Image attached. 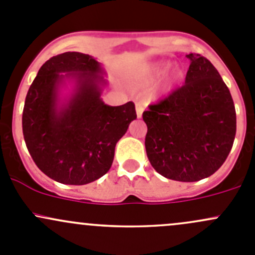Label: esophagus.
Masks as SVG:
<instances>
[{
    "label": "esophagus",
    "mask_w": 255,
    "mask_h": 255,
    "mask_svg": "<svg viewBox=\"0 0 255 255\" xmlns=\"http://www.w3.org/2000/svg\"><path fill=\"white\" fill-rule=\"evenodd\" d=\"M143 111H144V106H143V105L139 104V102H138V104H135V112H137V117L138 118L142 117Z\"/></svg>",
    "instance_id": "obj_1"
}]
</instances>
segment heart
Wrapping results in <instances>:
<instances>
[{"label":"heart","mask_w":255,"mask_h":255,"mask_svg":"<svg viewBox=\"0 0 255 255\" xmlns=\"http://www.w3.org/2000/svg\"><path fill=\"white\" fill-rule=\"evenodd\" d=\"M171 63L168 60H158V61H151V63L144 64L140 65L137 70L133 73V80L134 82L139 85H150L154 81H156L169 68H170ZM182 78V70L179 68H174L170 71L169 75H166L165 80H164L163 85L160 87V91L163 95L169 94L174 86L180 81Z\"/></svg>","instance_id":"1"}]
</instances>
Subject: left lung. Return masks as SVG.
<instances>
[{
    "label": "left lung",
    "instance_id": "1",
    "mask_svg": "<svg viewBox=\"0 0 255 255\" xmlns=\"http://www.w3.org/2000/svg\"><path fill=\"white\" fill-rule=\"evenodd\" d=\"M185 85L143 112L145 150L160 175L192 182L211 176L227 159L236 137L232 96L210 60L189 54Z\"/></svg>",
    "mask_w": 255,
    "mask_h": 255
}]
</instances>
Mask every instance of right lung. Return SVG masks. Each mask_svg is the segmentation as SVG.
Wrapping results in <instances>:
<instances>
[{
  "instance_id": "1",
  "label": "right lung",
  "mask_w": 255,
  "mask_h": 255,
  "mask_svg": "<svg viewBox=\"0 0 255 255\" xmlns=\"http://www.w3.org/2000/svg\"><path fill=\"white\" fill-rule=\"evenodd\" d=\"M106 71L89 54L66 51L45 61L25 96L22 128L38 168L55 181L85 185L110 170L118 140L137 118L132 101L110 106Z\"/></svg>"
}]
</instances>
